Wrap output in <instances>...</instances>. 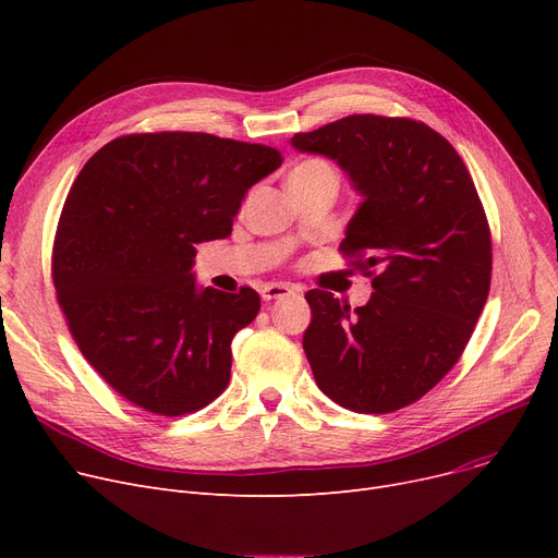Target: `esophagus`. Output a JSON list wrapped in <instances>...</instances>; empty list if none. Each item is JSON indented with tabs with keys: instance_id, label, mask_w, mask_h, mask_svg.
<instances>
[{
	"instance_id": "esophagus-1",
	"label": "esophagus",
	"mask_w": 558,
	"mask_h": 558,
	"mask_svg": "<svg viewBox=\"0 0 558 558\" xmlns=\"http://www.w3.org/2000/svg\"><path fill=\"white\" fill-rule=\"evenodd\" d=\"M291 294H296L294 287H289L284 282H271L262 289V299L264 301H276V299H287Z\"/></svg>"
}]
</instances>
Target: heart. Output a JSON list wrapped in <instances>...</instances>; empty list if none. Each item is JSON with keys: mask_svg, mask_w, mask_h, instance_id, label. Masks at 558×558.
Wrapping results in <instances>:
<instances>
[{"mask_svg": "<svg viewBox=\"0 0 558 558\" xmlns=\"http://www.w3.org/2000/svg\"><path fill=\"white\" fill-rule=\"evenodd\" d=\"M339 175L332 162L326 158H307L289 171L287 183H332L337 185Z\"/></svg>", "mask_w": 558, "mask_h": 558, "instance_id": "obj_1", "label": "heart"}]
</instances>
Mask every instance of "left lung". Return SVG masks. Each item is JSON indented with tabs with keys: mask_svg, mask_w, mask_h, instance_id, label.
Listing matches in <instances>:
<instances>
[{
	"mask_svg": "<svg viewBox=\"0 0 558 558\" xmlns=\"http://www.w3.org/2000/svg\"><path fill=\"white\" fill-rule=\"evenodd\" d=\"M339 162L362 203L339 251L373 278L364 307L310 289L303 348L318 389L357 414L421 400L459 362L490 289V228L454 146L409 117L348 114L296 133Z\"/></svg>",
	"mask_w": 558,
	"mask_h": 558,
	"instance_id": "left-lung-1",
	"label": "left lung"
}]
</instances>
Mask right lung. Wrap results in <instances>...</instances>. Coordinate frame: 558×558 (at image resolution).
Returning a JSON list of instances; mask_svg holds the SVG:
<instances>
[{"mask_svg":"<svg viewBox=\"0 0 558 558\" xmlns=\"http://www.w3.org/2000/svg\"><path fill=\"white\" fill-rule=\"evenodd\" d=\"M280 165L274 146L160 131L114 137L76 175L51 251L58 305L87 364L144 412L185 416L228 387L259 296L196 289V244L226 240Z\"/></svg>","mask_w":558,"mask_h":558,"instance_id":"obj_1","label":"right lung"}]
</instances>
